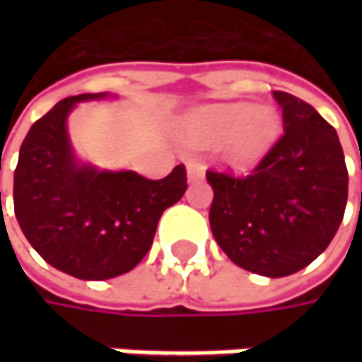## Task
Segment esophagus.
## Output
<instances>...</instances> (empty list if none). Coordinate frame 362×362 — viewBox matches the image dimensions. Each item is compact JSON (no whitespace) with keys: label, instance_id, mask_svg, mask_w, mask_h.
Masks as SVG:
<instances>
[{"label":"esophagus","instance_id":"obj_1","mask_svg":"<svg viewBox=\"0 0 362 362\" xmlns=\"http://www.w3.org/2000/svg\"><path fill=\"white\" fill-rule=\"evenodd\" d=\"M203 175H205V167H203L202 160H197V159L187 160L189 183H193V181H199V179H203Z\"/></svg>","mask_w":362,"mask_h":362}]
</instances>
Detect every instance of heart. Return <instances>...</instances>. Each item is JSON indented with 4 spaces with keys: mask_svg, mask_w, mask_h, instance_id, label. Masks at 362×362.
I'll return each mask as SVG.
<instances>
[{
    "mask_svg": "<svg viewBox=\"0 0 362 362\" xmlns=\"http://www.w3.org/2000/svg\"><path fill=\"white\" fill-rule=\"evenodd\" d=\"M280 134V119L268 106L245 103L207 105L185 119V136L199 148L223 145L233 167H250L264 159Z\"/></svg>",
    "mask_w": 362,
    "mask_h": 362,
    "instance_id": "heart-1",
    "label": "heart"
}]
</instances>
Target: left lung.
<instances>
[{"mask_svg": "<svg viewBox=\"0 0 362 362\" xmlns=\"http://www.w3.org/2000/svg\"><path fill=\"white\" fill-rule=\"evenodd\" d=\"M274 98L284 136L245 179L207 173L214 189L209 226L235 266L284 278L332 242L346 207L349 173L339 134L327 120L288 92L276 90Z\"/></svg>", "mask_w": 362, "mask_h": 362, "instance_id": "1", "label": "left lung"}]
</instances>
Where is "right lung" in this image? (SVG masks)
<instances>
[{"instance_id": "obj_1", "label": "right lung", "mask_w": 362, "mask_h": 362, "mask_svg": "<svg viewBox=\"0 0 362 362\" xmlns=\"http://www.w3.org/2000/svg\"><path fill=\"white\" fill-rule=\"evenodd\" d=\"M110 98L117 94L60 100L23 139L13 173V207L23 235L49 266L80 280L131 272L151 250L163 211L187 189L183 165L151 181L78 157L68 117L80 103Z\"/></svg>"}]
</instances>
